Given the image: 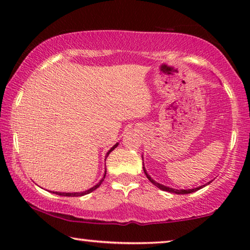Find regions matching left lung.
<instances>
[{
  "mask_svg": "<svg viewBox=\"0 0 250 250\" xmlns=\"http://www.w3.org/2000/svg\"><path fill=\"white\" fill-rule=\"evenodd\" d=\"M142 161H143V155H142ZM143 171H145V174L146 175V177L147 179H149V181L151 182L152 184H154L156 188H159L160 189H162V191H167V192H170V193H175V194H189V193H194V192H196V191H198V189H201V188H204V186H206V185H208L210 182H207L206 184H204V185H201V186H198V188H188V189H176V188H168V186H166V185H163V184H160V183H158V182H155L153 179H152V177L147 174V172H146V167H145V164H143Z\"/></svg>",
  "mask_w": 250,
  "mask_h": 250,
  "instance_id": "8db88e82",
  "label": "left lung"
}]
</instances>
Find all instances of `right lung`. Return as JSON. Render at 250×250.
I'll return each instance as SVG.
<instances>
[{
    "instance_id": "obj_1",
    "label": "right lung",
    "mask_w": 250,
    "mask_h": 250,
    "mask_svg": "<svg viewBox=\"0 0 250 250\" xmlns=\"http://www.w3.org/2000/svg\"><path fill=\"white\" fill-rule=\"evenodd\" d=\"M118 145H119V143H116L115 146H113L111 149H110L108 152H107V154H105V158H107V156L109 155V153L111 151H113L116 149V147L118 146ZM105 172L107 171H104V176H103V179H101L100 181H99V183H97L95 186H92L91 188H89V189H86V191H83V192H76V193H65V192H52V193H54V194H57V195H61V196H71V197H74V196H83V195H86V194H89V193H91L92 191H95V189H97L99 188V186L101 185V183H103L104 182V176H105Z\"/></svg>"
}]
</instances>
